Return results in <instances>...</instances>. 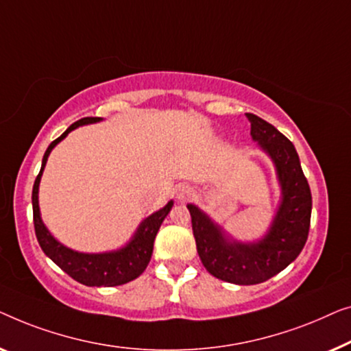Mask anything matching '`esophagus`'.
I'll return each mask as SVG.
<instances>
[{"label":"esophagus","mask_w":351,"mask_h":351,"mask_svg":"<svg viewBox=\"0 0 351 351\" xmlns=\"http://www.w3.org/2000/svg\"><path fill=\"white\" fill-rule=\"evenodd\" d=\"M191 195H192V191L189 189V187H181V189L178 191V199H180V200L189 199Z\"/></svg>","instance_id":"esophagus-1"}]
</instances>
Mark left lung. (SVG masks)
Here are the masks:
<instances>
[{
  "label": "left lung",
  "instance_id": "8db88e82",
  "mask_svg": "<svg viewBox=\"0 0 351 351\" xmlns=\"http://www.w3.org/2000/svg\"><path fill=\"white\" fill-rule=\"evenodd\" d=\"M251 136L272 159L281 186V202L264 239L240 243L227 237L204 211L189 204L197 253L216 278L235 285H258L288 267L308 237L312 194L293 143L267 121L246 112Z\"/></svg>",
  "mask_w": 351,
  "mask_h": 351
}]
</instances>
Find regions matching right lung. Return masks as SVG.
Returning <instances> with one entry per match:
<instances>
[{
  "instance_id": "1",
  "label": "right lung",
  "mask_w": 351,
  "mask_h": 351,
  "mask_svg": "<svg viewBox=\"0 0 351 351\" xmlns=\"http://www.w3.org/2000/svg\"><path fill=\"white\" fill-rule=\"evenodd\" d=\"M100 121L101 117H84V119H79L75 124L68 127L57 140H53L51 145H49L47 151L44 152L41 170H39V175L36 176L33 184V223L34 232H36V239L39 241V246H41L44 251V254L49 256V258H51L63 272L70 275L73 280H76L79 283L86 286H119L138 278V276L145 272V269L151 261L152 248H154V239L157 232H159L160 224L164 223L167 215L170 213L171 206H173V200H170L162 210L147 216L124 248L98 254L77 253V251L66 248V246H63L60 241L53 239L51 232L47 230V227L43 223L38 205L39 181H41L43 170L44 167H46L47 157L51 154V151L68 135V133L75 130L79 125L93 124V122Z\"/></svg>"
}]
</instances>
